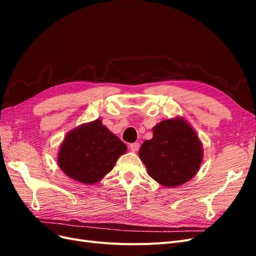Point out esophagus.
Segmentation results:
<instances>
[{
    "instance_id": "obj_1",
    "label": "esophagus",
    "mask_w": 256,
    "mask_h": 256,
    "mask_svg": "<svg viewBox=\"0 0 256 256\" xmlns=\"http://www.w3.org/2000/svg\"><path fill=\"white\" fill-rule=\"evenodd\" d=\"M138 148H140V144H138V143H132V144H130V150H131V152H136L138 150Z\"/></svg>"
}]
</instances>
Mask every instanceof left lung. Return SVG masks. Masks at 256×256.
Segmentation results:
<instances>
[{"instance_id": "obj_1", "label": "left lung", "mask_w": 256, "mask_h": 256, "mask_svg": "<svg viewBox=\"0 0 256 256\" xmlns=\"http://www.w3.org/2000/svg\"><path fill=\"white\" fill-rule=\"evenodd\" d=\"M152 132V138L146 140L138 150V157L152 180L173 188L194 177L204 152L202 142L190 124L177 116L157 124Z\"/></svg>"}]
</instances>
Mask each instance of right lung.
Returning a JSON list of instances; mask_svg holds the SVG:
<instances>
[{
    "instance_id": "add662e5",
    "label": "right lung",
    "mask_w": 256,
    "mask_h": 256,
    "mask_svg": "<svg viewBox=\"0 0 256 256\" xmlns=\"http://www.w3.org/2000/svg\"><path fill=\"white\" fill-rule=\"evenodd\" d=\"M126 150L125 143L98 118L69 131L60 146L58 164L72 180L92 184L112 171Z\"/></svg>"
}]
</instances>
